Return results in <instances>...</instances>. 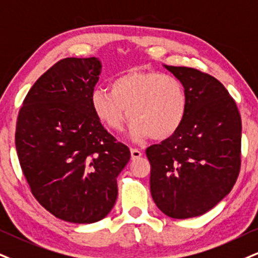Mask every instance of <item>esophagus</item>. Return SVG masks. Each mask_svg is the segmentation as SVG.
<instances>
[{"mask_svg": "<svg viewBox=\"0 0 258 258\" xmlns=\"http://www.w3.org/2000/svg\"><path fill=\"white\" fill-rule=\"evenodd\" d=\"M130 153H132V159H138L142 155V152L138 148H132L130 149Z\"/></svg>", "mask_w": 258, "mask_h": 258, "instance_id": "1", "label": "esophagus"}]
</instances>
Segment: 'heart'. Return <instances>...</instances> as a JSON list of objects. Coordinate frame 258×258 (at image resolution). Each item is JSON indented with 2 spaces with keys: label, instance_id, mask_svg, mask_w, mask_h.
Masks as SVG:
<instances>
[{
  "label": "heart",
  "instance_id": "obj_1",
  "mask_svg": "<svg viewBox=\"0 0 258 258\" xmlns=\"http://www.w3.org/2000/svg\"><path fill=\"white\" fill-rule=\"evenodd\" d=\"M189 99L183 82L157 71H129L110 82V91L95 88L91 107L110 132H122L132 119L130 134L135 140L157 141L176 134L185 119Z\"/></svg>",
  "mask_w": 258,
  "mask_h": 258
}]
</instances>
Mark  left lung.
Segmentation results:
<instances>
[{
	"label": "left lung",
	"instance_id": "left-lung-1",
	"mask_svg": "<svg viewBox=\"0 0 258 258\" xmlns=\"http://www.w3.org/2000/svg\"><path fill=\"white\" fill-rule=\"evenodd\" d=\"M165 68L183 82L189 106L176 134L146 149L151 194L167 217H200L236 184L240 171V113L214 76L187 67Z\"/></svg>",
	"mask_w": 258,
	"mask_h": 258
}]
</instances>
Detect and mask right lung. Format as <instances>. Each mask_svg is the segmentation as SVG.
I'll return each mask as SVG.
<instances>
[{"label":"right lung","instance_id":"add662e5","mask_svg":"<svg viewBox=\"0 0 258 258\" xmlns=\"http://www.w3.org/2000/svg\"><path fill=\"white\" fill-rule=\"evenodd\" d=\"M100 71L95 57L61 59L32 86L18 114L15 146L32 194L47 212L74 224L109 214L116 178L130 159L129 148L92 111Z\"/></svg>","mask_w":258,"mask_h":258}]
</instances>
